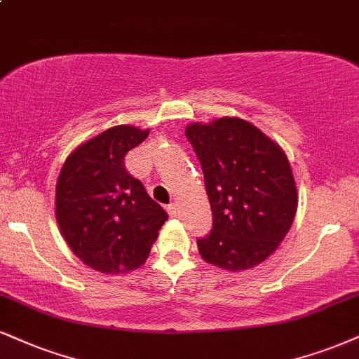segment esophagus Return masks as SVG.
Instances as JSON below:
<instances>
[{
  "label": "esophagus",
  "instance_id": "34e87169",
  "mask_svg": "<svg viewBox=\"0 0 359 359\" xmlns=\"http://www.w3.org/2000/svg\"><path fill=\"white\" fill-rule=\"evenodd\" d=\"M166 210H168V213H170V216H172V218L178 215V205H176V203H171V205H168Z\"/></svg>",
  "mask_w": 359,
  "mask_h": 359
}]
</instances>
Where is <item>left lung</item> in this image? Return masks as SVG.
I'll return each instance as SVG.
<instances>
[{"label":"left lung","instance_id":"8db88e82","mask_svg":"<svg viewBox=\"0 0 359 359\" xmlns=\"http://www.w3.org/2000/svg\"><path fill=\"white\" fill-rule=\"evenodd\" d=\"M205 175L213 228L201 258L228 271L258 266L293 224L298 191L281 146L241 118L191 123L184 131Z\"/></svg>","mask_w":359,"mask_h":359}]
</instances>
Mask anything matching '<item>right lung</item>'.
I'll use <instances>...</instances> for the list:
<instances>
[{
  "mask_svg": "<svg viewBox=\"0 0 359 359\" xmlns=\"http://www.w3.org/2000/svg\"><path fill=\"white\" fill-rule=\"evenodd\" d=\"M149 130L119 125L66 158L56 181L55 215L69 250L86 266L123 274L148 258L168 213L125 168L128 151Z\"/></svg>",
  "mask_w": 359,
  "mask_h": 359,
  "instance_id": "obj_1",
  "label": "right lung"
}]
</instances>
